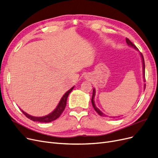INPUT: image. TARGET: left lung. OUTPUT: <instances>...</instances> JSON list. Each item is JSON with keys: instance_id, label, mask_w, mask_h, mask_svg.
I'll use <instances>...</instances> for the list:
<instances>
[{"instance_id": "left-lung-1", "label": "left lung", "mask_w": 158, "mask_h": 158, "mask_svg": "<svg viewBox=\"0 0 158 158\" xmlns=\"http://www.w3.org/2000/svg\"><path fill=\"white\" fill-rule=\"evenodd\" d=\"M126 42H127V44H128V45L129 46V47H131L134 48L135 49H136V50H138V48H136V46H135L133 43H132L129 39L126 38ZM140 56H141L142 61V67H143V77H144V81H145V64H144V60L143 55L142 54V53H140ZM145 88H146V85H144V89H145ZM95 93H96V92H95V89L94 88V89H93V93L92 99H91V102H92V104H93V108H94V110H95V111H96V112H97L100 115H101V116H103V117L106 116L104 114H103L102 112V111H100V110L97 108V107L96 106V105H95L94 100V96H95ZM118 117H119V116H118ZM111 118H115V117H111Z\"/></svg>"}]
</instances>
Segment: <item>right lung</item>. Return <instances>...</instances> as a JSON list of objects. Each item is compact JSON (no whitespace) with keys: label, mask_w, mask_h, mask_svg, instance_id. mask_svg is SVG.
<instances>
[{"label":"right lung","mask_w":158,"mask_h":158,"mask_svg":"<svg viewBox=\"0 0 158 158\" xmlns=\"http://www.w3.org/2000/svg\"><path fill=\"white\" fill-rule=\"evenodd\" d=\"M73 88L74 86H73L72 88H71L68 91H67V92L64 94V96H62V98H61L56 108H55V110L52 111V112L49 114L48 115L43 116V117H35L31 115H29L26 112H25V111H23L22 109H20V110L22 111V113L26 116L27 118L30 119L33 121H39V122H42V123H49V122H51L54 120L58 119L61 115V114H62L65 108L66 103H67V99H68V96L69 93L72 92V90L73 89Z\"/></svg>","instance_id":"add662e5"}]
</instances>
